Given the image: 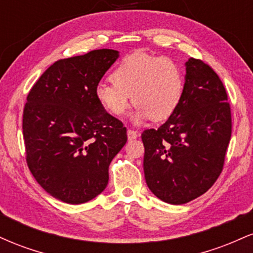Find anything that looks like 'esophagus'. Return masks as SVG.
Listing matches in <instances>:
<instances>
[{
	"label": "esophagus",
	"mask_w": 253,
	"mask_h": 253,
	"mask_svg": "<svg viewBox=\"0 0 253 253\" xmlns=\"http://www.w3.org/2000/svg\"><path fill=\"white\" fill-rule=\"evenodd\" d=\"M127 135H128L129 140H132V139L138 138L139 133L136 132V130H134V129H127Z\"/></svg>",
	"instance_id": "obj_1"
}]
</instances>
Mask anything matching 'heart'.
<instances>
[{
    "instance_id": "1",
    "label": "heart",
    "mask_w": 253,
    "mask_h": 253,
    "mask_svg": "<svg viewBox=\"0 0 253 253\" xmlns=\"http://www.w3.org/2000/svg\"><path fill=\"white\" fill-rule=\"evenodd\" d=\"M113 84H98L95 96L100 106L113 117H121L136 106L135 120L169 119L181 103L184 77L178 64L170 58L133 53L124 58L110 74Z\"/></svg>"
}]
</instances>
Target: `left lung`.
I'll list each match as a JSON object with an SVG mask.
<instances>
[{
  "label": "left lung",
  "instance_id": "1",
  "mask_svg": "<svg viewBox=\"0 0 253 253\" xmlns=\"http://www.w3.org/2000/svg\"><path fill=\"white\" fill-rule=\"evenodd\" d=\"M178 108L158 129L141 134L147 187L162 201L183 205L220 176L232 134L231 107L217 74L195 58L187 63Z\"/></svg>",
  "mask_w": 253,
  "mask_h": 253
}]
</instances>
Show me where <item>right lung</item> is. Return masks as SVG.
<instances>
[{
	"instance_id": "1",
	"label": "right lung",
	"mask_w": 253,
	"mask_h": 253,
	"mask_svg": "<svg viewBox=\"0 0 253 253\" xmlns=\"http://www.w3.org/2000/svg\"><path fill=\"white\" fill-rule=\"evenodd\" d=\"M118 57L102 48L57 60L27 95L26 162L37 182L63 202L80 205L102 193L110 162L127 141L126 127L95 96Z\"/></svg>"
}]
</instances>
